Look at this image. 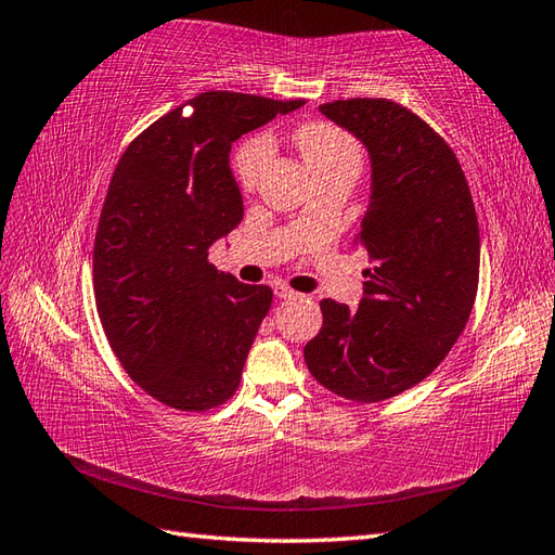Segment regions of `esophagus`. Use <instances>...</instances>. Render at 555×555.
Masks as SVG:
<instances>
[{"instance_id": "34e87169", "label": "esophagus", "mask_w": 555, "mask_h": 555, "mask_svg": "<svg viewBox=\"0 0 555 555\" xmlns=\"http://www.w3.org/2000/svg\"><path fill=\"white\" fill-rule=\"evenodd\" d=\"M274 293H276V298H281V300H296V298H300V293L288 288L286 284H276Z\"/></svg>"}]
</instances>
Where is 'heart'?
Instances as JSON below:
<instances>
[{
  "label": "heart",
  "instance_id": "b5f03b06",
  "mask_svg": "<svg viewBox=\"0 0 555 555\" xmlns=\"http://www.w3.org/2000/svg\"><path fill=\"white\" fill-rule=\"evenodd\" d=\"M298 147L305 162L310 164L312 173L324 169L340 167V164H358L360 167V147L350 133L334 124H308L298 131ZM271 157V140L267 135H255L235 150L233 155V176L243 191H255L262 171L267 169Z\"/></svg>",
  "mask_w": 555,
  "mask_h": 555
}]
</instances>
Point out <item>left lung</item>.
<instances>
[{"label":"left lung","instance_id":"8db88e82","mask_svg":"<svg viewBox=\"0 0 555 555\" xmlns=\"http://www.w3.org/2000/svg\"><path fill=\"white\" fill-rule=\"evenodd\" d=\"M372 157V195L356 245L370 253L358 310L322 300L308 370L328 391L376 403L439 367L473 312L479 223L455 152L403 104L352 98L320 107Z\"/></svg>","mask_w":555,"mask_h":555}]
</instances>
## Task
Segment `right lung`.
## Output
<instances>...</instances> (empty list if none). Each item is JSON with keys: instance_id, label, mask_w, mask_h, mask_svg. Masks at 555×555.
<instances>
[{"instance_id": "1", "label": "right lung", "mask_w": 555, "mask_h": 555, "mask_svg": "<svg viewBox=\"0 0 555 555\" xmlns=\"http://www.w3.org/2000/svg\"><path fill=\"white\" fill-rule=\"evenodd\" d=\"M302 104L199 92L147 126L116 164L92 250L98 314L126 374L164 405L205 412L241 384L271 288L207 262L209 245L243 219L229 152Z\"/></svg>"}]
</instances>
